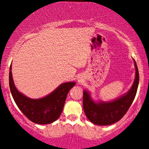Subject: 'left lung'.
Wrapping results in <instances>:
<instances>
[{"instance_id":"left-lung-1","label":"left lung","mask_w":149,"mask_h":149,"mask_svg":"<svg viewBox=\"0 0 149 149\" xmlns=\"http://www.w3.org/2000/svg\"><path fill=\"white\" fill-rule=\"evenodd\" d=\"M136 76L130 89L120 97L110 100H94L88 90H84L83 106L84 113L90 122L97 125H109L117 123L127 112L137 92L139 74L137 64L133 59Z\"/></svg>"}]
</instances>
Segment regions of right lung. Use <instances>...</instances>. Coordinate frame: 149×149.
<instances>
[{"mask_svg": "<svg viewBox=\"0 0 149 149\" xmlns=\"http://www.w3.org/2000/svg\"><path fill=\"white\" fill-rule=\"evenodd\" d=\"M12 65L9 70L10 93L18 107L29 120L40 125L50 124L59 118L65 104L68 93L76 85L75 81L65 82L54 91L40 99L26 97L16 88L12 76Z\"/></svg>", "mask_w": 149, "mask_h": 149, "instance_id": "right-lung-1", "label": "right lung"}]
</instances>
